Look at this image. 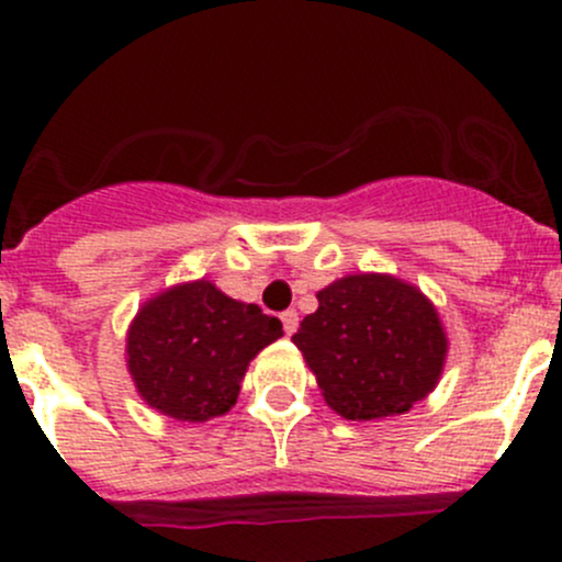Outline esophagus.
<instances>
[{
	"label": "esophagus",
	"mask_w": 562,
	"mask_h": 562,
	"mask_svg": "<svg viewBox=\"0 0 562 562\" xmlns=\"http://www.w3.org/2000/svg\"><path fill=\"white\" fill-rule=\"evenodd\" d=\"M280 317H282V328H285V334L291 337V334L299 328V313L296 310H285Z\"/></svg>",
	"instance_id": "34e87169"
}]
</instances>
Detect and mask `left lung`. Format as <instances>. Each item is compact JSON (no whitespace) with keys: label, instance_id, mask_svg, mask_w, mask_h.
<instances>
[{"label":"left lung","instance_id":"8db88e82","mask_svg":"<svg viewBox=\"0 0 562 562\" xmlns=\"http://www.w3.org/2000/svg\"><path fill=\"white\" fill-rule=\"evenodd\" d=\"M293 342L328 407L350 422L411 411L435 389L446 361L432 304L386 274H350L323 288Z\"/></svg>","mask_w":562,"mask_h":562}]
</instances>
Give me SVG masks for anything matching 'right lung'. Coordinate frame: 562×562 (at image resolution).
Masks as SVG:
<instances>
[{
    "instance_id": "1",
    "label": "right lung",
    "mask_w": 562,
    "mask_h": 562,
    "mask_svg": "<svg viewBox=\"0 0 562 562\" xmlns=\"http://www.w3.org/2000/svg\"><path fill=\"white\" fill-rule=\"evenodd\" d=\"M277 337V317L198 280L144 304L127 334V367L146 405L209 422L236 405L247 364Z\"/></svg>"
}]
</instances>
